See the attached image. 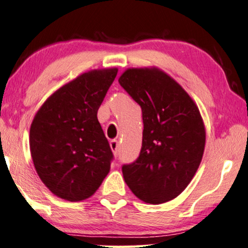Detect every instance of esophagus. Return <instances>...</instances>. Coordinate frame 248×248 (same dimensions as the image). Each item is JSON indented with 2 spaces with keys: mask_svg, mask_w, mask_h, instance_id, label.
<instances>
[{
  "mask_svg": "<svg viewBox=\"0 0 248 248\" xmlns=\"http://www.w3.org/2000/svg\"><path fill=\"white\" fill-rule=\"evenodd\" d=\"M110 147L112 149L113 154L114 155H118V151H119V141L117 140V139H112V140L110 141Z\"/></svg>",
  "mask_w": 248,
  "mask_h": 248,
  "instance_id": "esophagus-1",
  "label": "esophagus"
}]
</instances>
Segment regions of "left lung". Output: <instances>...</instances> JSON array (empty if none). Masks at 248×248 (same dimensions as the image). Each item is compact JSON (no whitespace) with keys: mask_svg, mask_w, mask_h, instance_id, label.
Returning a JSON list of instances; mask_svg holds the SVG:
<instances>
[{"mask_svg":"<svg viewBox=\"0 0 248 248\" xmlns=\"http://www.w3.org/2000/svg\"><path fill=\"white\" fill-rule=\"evenodd\" d=\"M119 83L140 106L144 123L138 158L123 165L124 182L147 203L173 200L189 186L203 155L200 111L182 86L158 68H128Z\"/></svg>","mask_w":248,"mask_h":248,"instance_id":"obj_1","label":"left lung"}]
</instances>
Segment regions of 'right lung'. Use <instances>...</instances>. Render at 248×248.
Wrapping results in <instances>:
<instances>
[{
    "label": "right lung",
    "mask_w": 248,
    "mask_h": 248,
    "mask_svg": "<svg viewBox=\"0 0 248 248\" xmlns=\"http://www.w3.org/2000/svg\"><path fill=\"white\" fill-rule=\"evenodd\" d=\"M118 68L94 69L62 86L45 101L30 127V152L45 186L67 201L95 193L113 154L97 110Z\"/></svg>",
    "instance_id": "right-lung-1"
}]
</instances>
